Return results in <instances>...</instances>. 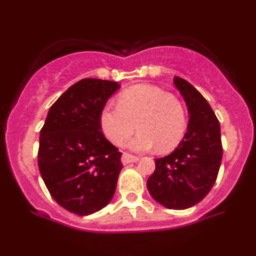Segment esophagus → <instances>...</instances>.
Returning <instances> with one entry per match:
<instances>
[{"label":"esophagus","instance_id":"34e87169","mask_svg":"<svg viewBox=\"0 0 256 256\" xmlns=\"http://www.w3.org/2000/svg\"><path fill=\"white\" fill-rule=\"evenodd\" d=\"M138 161V158L134 156V155H131V154H128V152H124L122 156V162L124 164V165H128V164L130 162H136Z\"/></svg>","mask_w":256,"mask_h":256}]
</instances>
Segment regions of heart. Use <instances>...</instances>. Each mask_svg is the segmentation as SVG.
Returning a JSON list of instances; mask_svg holds the SVG:
<instances>
[{
  "mask_svg": "<svg viewBox=\"0 0 256 256\" xmlns=\"http://www.w3.org/2000/svg\"><path fill=\"white\" fill-rule=\"evenodd\" d=\"M104 136L116 146H122L134 128L140 131L128 143L134 152L158 148L168 152L183 140L186 112L173 94L154 85H136L119 96L118 104H107L100 116Z\"/></svg>",
  "mask_w": 256,
  "mask_h": 256,
  "instance_id": "heart-1",
  "label": "heart"
}]
</instances>
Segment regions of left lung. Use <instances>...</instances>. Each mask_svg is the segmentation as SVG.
I'll list each match as a JSON object with an SVG mask.
<instances>
[{
	"mask_svg": "<svg viewBox=\"0 0 256 256\" xmlns=\"http://www.w3.org/2000/svg\"><path fill=\"white\" fill-rule=\"evenodd\" d=\"M189 113L186 134L167 156L155 158L146 182L152 198L170 210H186L210 192L222 156L220 124L210 106L189 82L174 77Z\"/></svg>",
	"mask_w": 256,
	"mask_h": 256,
	"instance_id": "left-lung-1",
	"label": "left lung"
}]
</instances>
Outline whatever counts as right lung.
<instances>
[{
  "instance_id": "right-lung-1",
  "label": "right lung",
  "mask_w": 256,
  "mask_h": 256,
  "mask_svg": "<svg viewBox=\"0 0 256 256\" xmlns=\"http://www.w3.org/2000/svg\"><path fill=\"white\" fill-rule=\"evenodd\" d=\"M119 88L116 82L82 79L52 106L40 130L44 184L61 207L78 216L98 212L116 192L122 152L106 140L100 116Z\"/></svg>"
}]
</instances>
